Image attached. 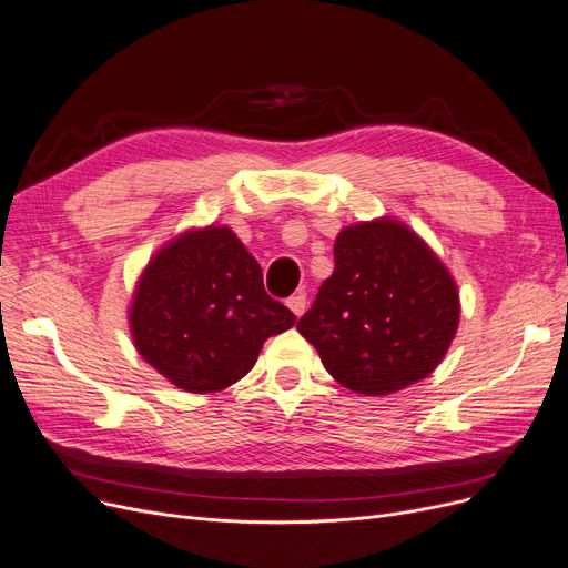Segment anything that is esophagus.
<instances>
[{"instance_id":"esophagus-1","label":"esophagus","mask_w":568,"mask_h":568,"mask_svg":"<svg viewBox=\"0 0 568 568\" xmlns=\"http://www.w3.org/2000/svg\"><path fill=\"white\" fill-rule=\"evenodd\" d=\"M286 305H288V310L301 320V316H303L305 310H307V296H305V293H298V296H291V298L286 301Z\"/></svg>"}]
</instances>
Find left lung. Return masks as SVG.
<instances>
[{"label": "left lung", "instance_id": "obj_1", "mask_svg": "<svg viewBox=\"0 0 568 568\" xmlns=\"http://www.w3.org/2000/svg\"><path fill=\"white\" fill-rule=\"evenodd\" d=\"M335 270L301 335L345 389L387 396L428 377L459 328V288L447 265L394 216L345 225Z\"/></svg>", "mask_w": 568, "mask_h": 568}]
</instances>
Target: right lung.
Listing matches in <instances>:
<instances>
[{"label":"right lung","mask_w":568,"mask_h":568,"mask_svg":"<svg viewBox=\"0 0 568 568\" xmlns=\"http://www.w3.org/2000/svg\"><path fill=\"white\" fill-rule=\"evenodd\" d=\"M134 349L176 389L216 394L242 379L296 316L263 288L229 225L191 229L149 258L128 307Z\"/></svg>","instance_id":"add662e5"}]
</instances>
